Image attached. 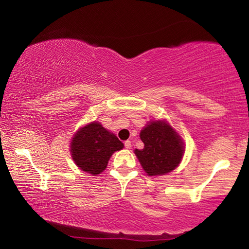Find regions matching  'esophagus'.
Here are the masks:
<instances>
[{
	"label": "esophagus",
	"mask_w": 249,
	"mask_h": 249,
	"mask_svg": "<svg viewBox=\"0 0 249 249\" xmlns=\"http://www.w3.org/2000/svg\"><path fill=\"white\" fill-rule=\"evenodd\" d=\"M124 145H125L126 149H130V147H132V142H130V141H126L124 142Z\"/></svg>",
	"instance_id": "esophagus-1"
}]
</instances>
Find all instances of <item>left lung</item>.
I'll return each instance as SVG.
<instances>
[{"instance_id":"left-lung-1","label":"left lung","mask_w":249,"mask_h":249,"mask_svg":"<svg viewBox=\"0 0 249 249\" xmlns=\"http://www.w3.org/2000/svg\"><path fill=\"white\" fill-rule=\"evenodd\" d=\"M140 137L144 148L135 149L134 153L149 177L167 175L180 165L184 142L166 120L148 122Z\"/></svg>"}]
</instances>
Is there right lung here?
Wrapping results in <instances>:
<instances>
[{
    "mask_svg": "<svg viewBox=\"0 0 249 249\" xmlns=\"http://www.w3.org/2000/svg\"><path fill=\"white\" fill-rule=\"evenodd\" d=\"M123 148L124 144L115 134L95 121L80 127L70 142V153L74 163L91 176L102 174L111 156Z\"/></svg>",
    "mask_w": 249,
    "mask_h": 249,
    "instance_id": "right-lung-1",
    "label": "right lung"
}]
</instances>
